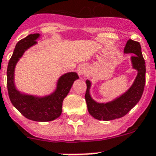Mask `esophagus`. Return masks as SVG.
Wrapping results in <instances>:
<instances>
[{
    "instance_id": "34e87169",
    "label": "esophagus",
    "mask_w": 156,
    "mask_h": 156,
    "mask_svg": "<svg viewBox=\"0 0 156 156\" xmlns=\"http://www.w3.org/2000/svg\"><path fill=\"white\" fill-rule=\"evenodd\" d=\"M77 71H78V74H79V76H81V77H83V76H85L86 73H87V68H86L85 66L82 65V66H78Z\"/></svg>"
}]
</instances>
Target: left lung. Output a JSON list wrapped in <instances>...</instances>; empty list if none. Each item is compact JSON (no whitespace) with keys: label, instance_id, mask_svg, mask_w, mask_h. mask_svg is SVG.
I'll return each instance as SVG.
<instances>
[{"label":"left lung","instance_id":"8db88e82","mask_svg":"<svg viewBox=\"0 0 156 156\" xmlns=\"http://www.w3.org/2000/svg\"><path fill=\"white\" fill-rule=\"evenodd\" d=\"M141 45L138 42L129 40L124 48V53L133 54L130 57L133 69L138 73L131 87L126 92L111 101L99 103L93 100L90 93L91 82L87 80V91L85 99L89 113L97 120L111 121L126 116L136 104L143 95L146 82V64L142 53Z\"/></svg>","mask_w":156,"mask_h":156}]
</instances>
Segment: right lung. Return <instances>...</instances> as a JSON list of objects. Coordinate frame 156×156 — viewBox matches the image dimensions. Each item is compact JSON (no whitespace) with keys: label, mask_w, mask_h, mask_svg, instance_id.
<instances>
[{"label":"right lung","mask_w":156,"mask_h":156,"mask_svg":"<svg viewBox=\"0 0 156 156\" xmlns=\"http://www.w3.org/2000/svg\"><path fill=\"white\" fill-rule=\"evenodd\" d=\"M40 34H30L18 41L7 68V88L11 103L26 118L35 121H51L58 118L62 112V103L69 92L74 81L78 79L76 72L64 73L56 82V89L49 95L39 96L22 92L14 83V72L18 61L24 52L37 44Z\"/></svg>","instance_id":"1"}]
</instances>
